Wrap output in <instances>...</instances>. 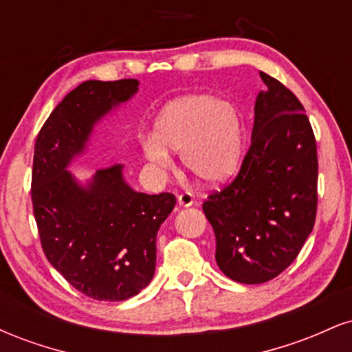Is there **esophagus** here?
<instances>
[{"label": "esophagus", "mask_w": 352, "mask_h": 352, "mask_svg": "<svg viewBox=\"0 0 352 352\" xmlns=\"http://www.w3.org/2000/svg\"><path fill=\"white\" fill-rule=\"evenodd\" d=\"M193 201H195V197L190 192H184L179 195V205L180 207H192Z\"/></svg>", "instance_id": "esophagus-1"}]
</instances>
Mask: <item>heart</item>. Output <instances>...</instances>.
Returning <instances> with one entry per match:
<instances>
[{
	"instance_id": "obj_1",
	"label": "heart",
	"mask_w": 352,
	"mask_h": 352,
	"mask_svg": "<svg viewBox=\"0 0 352 352\" xmlns=\"http://www.w3.org/2000/svg\"><path fill=\"white\" fill-rule=\"evenodd\" d=\"M243 117L232 100L207 94L184 96L160 109L153 134L142 139V153L157 168L170 167L180 152L185 170L217 185L236 172L243 153Z\"/></svg>"
}]
</instances>
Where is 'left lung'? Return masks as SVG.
Listing matches in <instances>:
<instances>
[{
    "label": "left lung",
    "mask_w": 352,
    "mask_h": 352,
    "mask_svg": "<svg viewBox=\"0 0 352 352\" xmlns=\"http://www.w3.org/2000/svg\"><path fill=\"white\" fill-rule=\"evenodd\" d=\"M252 144L232 184L204 201L217 238L215 260L230 280L260 285L296 260L318 207L316 139L305 107L260 72Z\"/></svg>",
    "instance_id": "obj_1"
}]
</instances>
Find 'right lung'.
<instances>
[{
    "label": "right lung",
    "mask_w": 352,
    "mask_h": 352,
    "mask_svg": "<svg viewBox=\"0 0 352 352\" xmlns=\"http://www.w3.org/2000/svg\"><path fill=\"white\" fill-rule=\"evenodd\" d=\"M139 91V80H86L51 112L34 145L31 200L43 252L78 292L98 301L139 294L155 272V238L175 207L173 193L135 192L122 165L86 185L67 170L94 125Z\"/></svg>",
    "instance_id": "right-lung-1"
}]
</instances>
